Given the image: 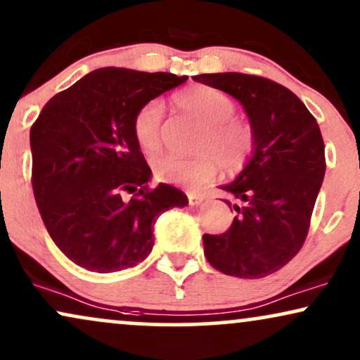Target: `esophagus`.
I'll return each mask as SVG.
<instances>
[{"mask_svg":"<svg viewBox=\"0 0 360 360\" xmlns=\"http://www.w3.org/2000/svg\"><path fill=\"white\" fill-rule=\"evenodd\" d=\"M188 199H189V206H199L204 201V195L199 193H188Z\"/></svg>","mask_w":360,"mask_h":360,"instance_id":"34e87169","label":"esophagus"}]
</instances>
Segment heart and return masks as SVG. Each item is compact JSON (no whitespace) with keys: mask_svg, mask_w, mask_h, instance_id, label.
<instances>
[{"mask_svg":"<svg viewBox=\"0 0 360 360\" xmlns=\"http://www.w3.org/2000/svg\"><path fill=\"white\" fill-rule=\"evenodd\" d=\"M176 103L201 122L194 143L193 158L159 154L151 166L159 181L199 186L212 181L222 167L226 172L243 169L254 149L252 129L248 122L234 117L236 101L224 91L212 86H193L176 96ZM162 104L153 99L139 108L133 121L134 138L144 151L161 146Z\"/></svg>","mask_w":360,"mask_h":360,"instance_id":"obj_1","label":"heart"}]
</instances>
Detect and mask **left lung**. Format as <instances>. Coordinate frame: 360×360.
<instances>
[{
	"label": "left lung",
	"instance_id": "1",
	"mask_svg": "<svg viewBox=\"0 0 360 360\" xmlns=\"http://www.w3.org/2000/svg\"><path fill=\"white\" fill-rule=\"evenodd\" d=\"M243 104L254 149L233 183L239 199L224 234H204V256L214 269L259 279L284 267L306 240L326 174L324 141L309 109L292 91L261 76L214 72L193 76ZM231 207V202L226 201Z\"/></svg>",
	"mask_w": 360,
	"mask_h": 360
}]
</instances>
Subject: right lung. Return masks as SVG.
Instances as JSON below:
<instances>
[{
	"mask_svg": "<svg viewBox=\"0 0 360 360\" xmlns=\"http://www.w3.org/2000/svg\"><path fill=\"white\" fill-rule=\"evenodd\" d=\"M188 76L99 68L53 96L31 126L33 193L59 251L84 269L117 272L144 261L161 212L188 206L151 167L133 121L139 108Z\"/></svg>",
	"mask_w": 360,
	"mask_h": 360,
	"instance_id": "obj_1",
	"label": "right lung"
}]
</instances>
